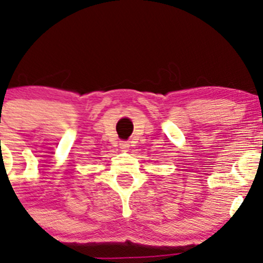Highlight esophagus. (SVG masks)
I'll list each match as a JSON object with an SVG mask.
<instances>
[{
    "mask_svg": "<svg viewBox=\"0 0 263 263\" xmlns=\"http://www.w3.org/2000/svg\"><path fill=\"white\" fill-rule=\"evenodd\" d=\"M120 147H121V149H123V151H127L129 148V143L126 141H122L121 143H120Z\"/></svg>",
    "mask_w": 263,
    "mask_h": 263,
    "instance_id": "34e87169",
    "label": "esophagus"
}]
</instances>
